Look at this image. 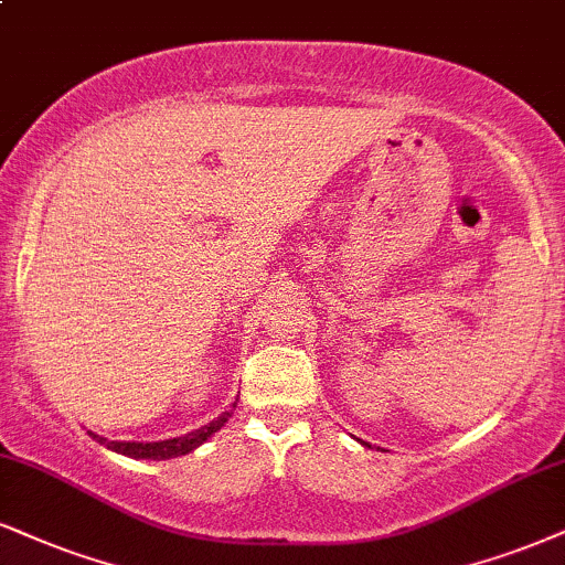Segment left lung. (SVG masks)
I'll return each mask as SVG.
<instances>
[{
    "mask_svg": "<svg viewBox=\"0 0 565 565\" xmlns=\"http://www.w3.org/2000/svg\"><path fill=\"white\" fill-rule=\"evenodd\" d=\"M364 445H366V443H364ZM369 448H372V445H369Z\"/></svg>",
    "mask_w": 565,
    "mask_h": 565,
    "instance_id": "left-lung-1",
    "label": "left lung"
}]
</instances>
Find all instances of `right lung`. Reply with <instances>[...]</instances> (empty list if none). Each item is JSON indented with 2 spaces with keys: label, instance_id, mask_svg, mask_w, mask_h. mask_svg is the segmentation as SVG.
I'll list each match as a JSON object with an SVG mask.
<instances>
[{
  "label": "right lung",
  "instance_id": "add662e5",
  "mask_svg": "<svg viewBox=\"0 0 565 565\" xmlns=\"http://www.w3.org/2000/svg\"><path fill=\"white\" fill-rule=\"evenodd\" d=\"M235 411V403L230 411H222L217 419H212L204 427L188 431L183 437H170V440H159V443H136V440H107V437L96 435V431H88L94 440H99L104 448L115 450V452H122V456L128 458H151V461H167V458H178V456H185V452L196 450L199 445H204L209 437L214 435V431L225 427V422L233 416Z\"/></svg>",
  "mask_w": 565,
  "mask_h": 565
}]
</instances>
